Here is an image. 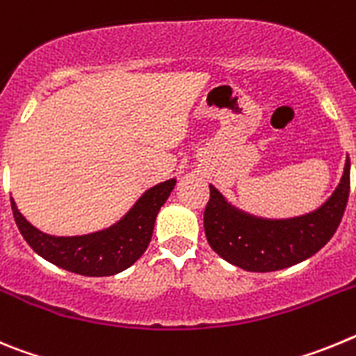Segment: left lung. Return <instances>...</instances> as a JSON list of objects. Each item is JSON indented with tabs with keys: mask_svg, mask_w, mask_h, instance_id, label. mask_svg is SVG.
<instances>
[{
	"mask_svg": "<svg viewBox=\"0 0 356 356\" xmlns=\"http://www.w3.org/2000/svg\"><path fill=\"white\" fill-rule=\"evenodd\" d=\"M350 196V156L341 184L317 210L291 219H264L228 203L210 185L205 235L226 262L251 273H271L316 254L337 232Z\"/></svg>",
	"mask_w": 356,
	"mask_h": 356,
	"instance_id": "obj_1",
	"label": "left lung"
}]
</instances>
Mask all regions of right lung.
<instances>
[{
	"mask_svg": "<svg viewBox=\"0 0 356 356\" xmlns=\"http://www.w3.org/2000/svg\"><path fill=\"white\" fill-rule=\"evenodd\" d=\"M175 185L176 180L172 178L147 188L115 225L76 237L44 234L24 219L12 197L10 205L21 235L44 260L76 275L112 276L128 269L143 257L149 246L156 213L171 196Z\"/></svg>",
	"mask_w": 356,
	"mask_h": 356,
	"instance_id": "obj_1",
	"label": "right lung"
}]
</instances>
